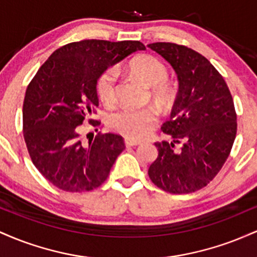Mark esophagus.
Returning <instances> with one entry per match:
<instances>
[{"mask_svg":"<svg viewBox=\"0 0 257 257\" xmlns=\"http://www.w3.org/2000/svg\"><path fill=\"white\" fill-rule=\"evenodd\" d=\"M124 143H125V146H138V145H140V141L132 140V139H125Z\"/></svg>","mask_w":257,"mask_h":257,"instance_id":"34e87169","label":"esophagus"}]
</instances>
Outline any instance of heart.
I'll return each instance as SVG.
<instances>
[{
  "mask_svg": "<svg viewBox=\"0 0 257 257\" xmlns=\"http://www.w3.org/2000/svg\"><path fill=\"white\" fill-rule=\"evenodd\" d=\"M129 73L150 87V95L157 104H166L172 98L173 88L167 81V66L151 54H139L128 63ZM95 90L102 104L110 106L116 101L117 71L106 69L98 76ZM157 124V114L152 108L125 107L108 117V125L114 132L131 139L147 137Z\"/></svg>",
  "mask_w": 257,
  "mask_h": 257,
  "instance_id": "heart-1",
  "label": "heart"
}]
</instances>
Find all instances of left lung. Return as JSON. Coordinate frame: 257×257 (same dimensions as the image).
<instances>
[{"label": "left lung", "instance_id": "8db88e82", "mask_svg": "<svg viewBox=\"0 0 257 257\" xmlns=\"http://www.w3.org/2000/svg\"><path fill=\"white\" fill-rule=\"evenodd\" d=\"M173 66L179 90L162 131L170 143H156L158 157L149 168L157 187L191 193L213 180L225 164L237 134V114L225 79L205 57L169 42L149 44Z\"/></svg>", "mask_w": 257, "mask_h": 257}]
</instances>
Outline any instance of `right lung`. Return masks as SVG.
<instances>
[{"mask_svg":"<svg viewBox=\"0 0 257 257\" xmlns=\"http://www.w3.org/2000/svg\"><path fill=\"white\" fill-rule=\"evenodd\" d=\"M144 49L139 41L84 40L60 47L38 69L25 93L23 134L34 166L55 187L84 192L107 179L124 140L99 133L84 143L81 125L99 105L100 73Z\"/></svg>","mask_w":257,"mask_h":257,"instance_id":"obj_1","label":"right lung"}]
</instances>
